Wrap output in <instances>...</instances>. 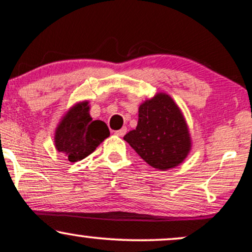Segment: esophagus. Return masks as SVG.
Returning a JSON list of instances; mask_svg holds the SVG:
<instances>
[{"instance_id": "34e87169", "label": "esophagus", "mask_w": 252, "mask_h": 252, "mask_svg": "<svg viewBox=\"0 0 252 252\" xmlns=\"http://www.w3.org/2000/svg\"><path fill=\"white\" fill-rule=\"evenodd\" d=\"M126 128H122V129L117 130V131H115V134H116L117 136H120V137H123V136L126 135Z\"/></svg>"}]
</instances>
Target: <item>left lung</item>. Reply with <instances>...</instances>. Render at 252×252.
Instances as JSON below:
<instances>
[{
    "mask_svg": "<svg viewBox=\"0 0 252 252\" xmlns=\"http://www.w3.org/2000/svg\"><path fill=\"white\" fill-rule=\"evenodd\" d=\"M124 140L147 163L161 170L179 166L190 149L186 121L174 100L164 94L140 105L137 126Z\"/></svg>",
    "mask_w": 252,
    "mask_h": 252,
    "instance_id": "1",
    "label": "left lung"
}]
</instances>
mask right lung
Returning a JSON list of instances; mask_svg holds the SVG:
<instances>
[{
	"label": "right lung",
	"mask_w": 252,
	"mask_h": 252,
	"mask_svg": "<svg viewBox=\"0 0 252 252\" xmlns=\"http://www.w3.org/2000/svg\"><path fill=\"white\" fill-rule=\"evenodd\" d=\"M88 102L77 104L67 112L56 131V148L63 153L70 162L89 156L110 135L103 121H92Z\"/></svg>",
	"instance_id": "obj_1"
}]
</instances>
